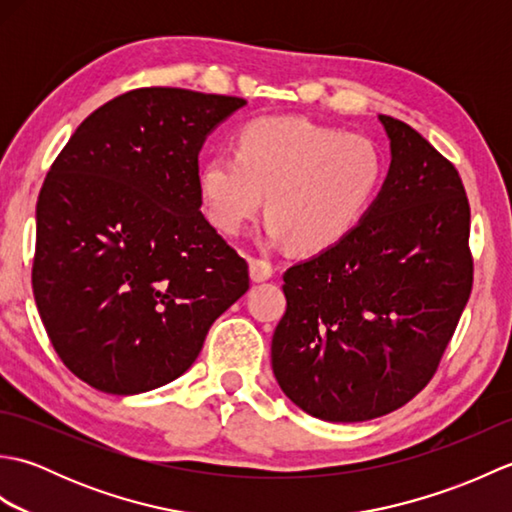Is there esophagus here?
Wrapping results in <instances>:
<instances>
[{"label":"esophagus","mask_w":512,"mask_h":512,"mask_svg":"<svg viewBox=\"0 0 512 512\" xmlns=\"http://www.w3.org/2000/svg\"><path fill=\"white\" fill-rule=\"evenodd\" d=\"M248 270H250V279H253L255 284H259V281H268L273 277V266H270V262H266V259L253 257L248 262Z\"/></svg>","instance_id":"34e87169"}]
</instances>
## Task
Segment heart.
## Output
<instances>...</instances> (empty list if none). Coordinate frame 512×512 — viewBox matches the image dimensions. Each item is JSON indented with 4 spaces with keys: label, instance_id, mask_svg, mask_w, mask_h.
<instances>
[{
    "label": "heart",
    "instance_id": "obj_1",
    "mask_svg": "<svg viewBox=\"0 0 512 512\" xmlns=\"http://www.w3.org/2000/svg\"><path fill=\"white\" fill-rule=\"evenodd\" d=\"M385 162L372 140L299 116L246 123L228 151L206 158L198 173L209 220L237 235L262 209L266 239L319 253L350 235L378 195Z\"/></svg>",
    "mask_w": 512,
    "mask_h": 512
}]
</instances>
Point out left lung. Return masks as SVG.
I'll return each mask as SVG.
<instances>
[{
	"label": "left lung",
	"instance_id": "obj_1",
	"mask_svg": "<svg viewBox=\"0 0 512 512\" xmlns=\"http://www.w3.org/2000/svg\"><path fill=\"white\" fill-rule=\"evenodd\" d=\"M378 121L391 151L383 187L350 235L286 270L270 347L281 391L325 422L372 420L416 396L473 286L458 171L407 123Z\"/></svg>",
	"mask_w": 512,
	"mask_h": 512
}]
</instances>
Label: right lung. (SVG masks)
I'll return each mask as SVG.
<instances>
[{
  "mask_svg": "<svg viewBox=\"0 0 512 512\" xmlns=\"http://www.w3.org/2000/svg\"><path fill=\"white\" fill-rule=\"evenodd\" d=\"M246 101L180 88L116 96L76 127L37 200L32 292L83 383L134 396L182 376L248 290L206 222L198 154Z\"/></svg>",
  "mask_w": 512,
  "mask_h": 512,
  "instance_id": "obj_1",
  "label": "right lung"
}]
</instances>
